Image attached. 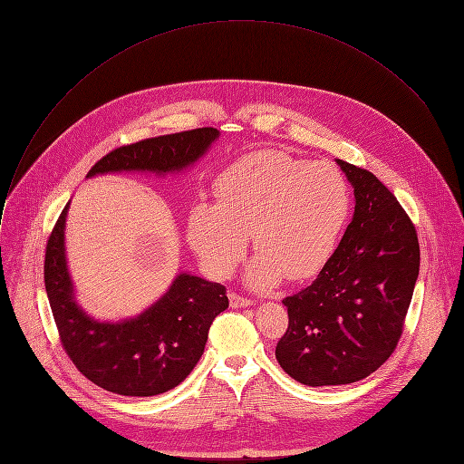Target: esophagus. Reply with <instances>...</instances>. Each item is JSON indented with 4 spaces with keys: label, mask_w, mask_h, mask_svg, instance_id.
<instances>
[{
    "label": "esophagus",
    "mask_w": 464,
    "mask_h": 464,
    "mask_svg": "<svg viewBox=\"0 0 464 464\" xmlns=\"http://www.w3.org/2000/svg\"><path fill=\"white\" fill-rule=\"evenodd\" d=\"M229 304H231L233 308H244V306L253 304V301H251V299H247V297L238 295L237 292H231V294H229Z\"/></svg>",
    "instance_id": "obj_1"
}]
</instances>
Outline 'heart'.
Wrapping results in <instances>:
<instances>
[{"label": "heart", "instance_id": "heart-1", "mask_svg": "<svg viewBox=\"0 0 464 464\" xmlns=\"http://www.w3.org/2000/svg\"><path fill=\"white\" fill-rule=\"evenodd\" d=\"M217 204L188 215V240L215 276L244 256L247 235L258 253L249 279L272 286L281 276L301 281L333 256L349 215V185L338 167L279 150L237 160L217 179Z\"/></svg>", "mask_w": 464, "mask_h": 464}]
</instances>
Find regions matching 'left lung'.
<instances>
[{"mask_svg":"<svg viewBox=\"0 0 464 464\" xmlns=\"http://www.w3.org/2000/svg\"><path fill=\"white\" fill-rule=\"evenodd\" d=\"M354 187V217L317 279L283 299L281 367L304 385L363 380L394 353L420 268L415 224L367 169L338 160Z\"/></svg>","mask_w":464,"mask_h":464,"instance_id":"8db88e82","label":"left lung"}]
</instances>
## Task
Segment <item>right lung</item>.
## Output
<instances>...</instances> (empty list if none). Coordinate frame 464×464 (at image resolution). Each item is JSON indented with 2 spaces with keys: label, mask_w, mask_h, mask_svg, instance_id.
<instances>
[{
  "label": "right lung",
  "mask_w": 464,
  "mask_h": 464,
  "mask_svg": "<svg viewBox=\"0 0 464 464\" xmlns=\"http://www.w3.org/2000/svg\"><path fill=\"white\" fill-rule=\"evenodd\" d=\"M218 138L206 126L119 147L102 156L90 176L117 170H179ZM60 213L45 246L44 283L60 343L95 385L122 396L161 394L183 382L204 354L213 319L229 306L226 286L181 274L145 314L122 323H99L73 299L65 268Z\"/></svg>",
  "instance_id": "right-lung-1"
}]
</instances>
